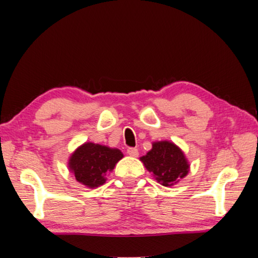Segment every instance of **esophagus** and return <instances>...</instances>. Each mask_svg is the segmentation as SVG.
Returning <instances> with one entry per match:
<instances>
[{
    "instance_id": "34e87169",
    "label": "esophagus",
    "mask_w": 258,
    "mask_h": 258,
    "mask_svg": "<svg viewBox=\"0 0 258 258\" xmlns=\"http://www.w3.org/2000/svg\"><path fill=\"white\" fill-rule=\"evenodd\" d=\"M126 153H128L129 156H133V157L139 156V150H137L136 148H128Z\"/></svg>"
}]
</instances>
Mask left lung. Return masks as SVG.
<instances>
[{"instance_id":"8db88e82","label":"left lung","mask_w":258,"mask_h":258,"mask_svg":"<svg viewBox=\"0 0 258 258\" xmlns=\"http://www.w3.org/2000/svg\"><path fill=\"white\" fill-rule=\"evenodd\" d=\"M148 171L158 183L164 186H171L189 172V163L183 151L169 141L154 142L153 148L140 158Z\"/></svg>"}]
</instances>
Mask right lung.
I'll list each match as a JSON object with an SVG mask.
<instances>
[{"mask_svg":"<svg viewBox=\"0 0 258 258\" xmlns=\"http://www.w3.org/2000/svg\"><path fill=\"white\" fill-rule=\"evenodd\" d=\"M122 157V151L116 148L86 142L72 154L68 167L77 182L94 189L104 184L107 175Z\"/></svg>","mask_w":258,"mask_h":258,"instance_id":"right-lung-1","label":"right lung"}]
</instances>
